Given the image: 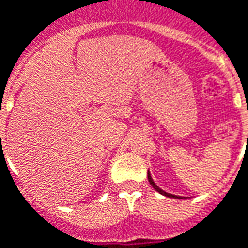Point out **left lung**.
<instances>
[{
  "instance_id": "1",
  "label": "left lung",
  "mask_w": 248,
  "mask_h": 248,
  "mask_svg": "<svg viewBox=\"0 0 248 248\" xmlns=\"http://www.w3.org/2000/svg\"><path fill=\"white\" fill-rule=\"evenodd\" d=\"M148 181H149V183H151V185H152V187L155 188V190H156V191H157V193H160V194H163V195H164V197H168V198H178V197H176V195L170 194V193H166V191H164V190H161V188H160L159 186H157V185H156V183H155V182H153L152 176H151V173H149V171H148Z\"/></svg>"
}]
</instances>
